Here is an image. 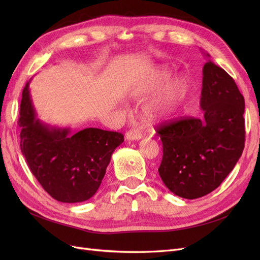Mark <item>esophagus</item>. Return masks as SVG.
Instances as JSON below:
<instances>
[{
    "mask_svg": "<svg viewBox=\"0 0 260 260\" xmlns=\"http://www.w3.org/2000/svg\"><path fill=\"white\" fill-rule=\"evenodd\" d=\"M142 138H143L142 132H141L137 128H132L129 131H127V133H125V139H127V140L135 141V140H140Z\"/></svg>",
    "mask_w": 260,
    "mask_h": 260,
    "instance_id": "34e87169",
    "label": "esophagus"
}]
</instances>
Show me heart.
<instances>
[{"mask_svg":"<svg viewBox=\"0 0 260 260\" xmlns=\"http://www.w3.org/2000/svg\"><path fill=\"white\" fill-rule=\"evenodd\" d=\"M171 77L170 70L162 68L157 74L155 85L160 86L166 83ZM188 82L183 76L174 78L165 88L161 93L157 96L145 109V115L149 120L156 121L167 118L175 109L180 105L186 95Z\"/></svg>","mask_w":260,"mask_h":260,"instance_id":"1","label":"heart"}]
</instances>
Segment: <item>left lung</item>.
<instances>
[{"label":"left lung","instance_id":"8db88e82","mask_svg":"<svg viewBox=\"0 0 260 260\" xmlns=\"http://www.w3.org/2000/svg\"><path fill=\"white\" fill-rule=\"evenodd\" d=\"M201 107L202 118L186 117L157 128L162 143L159 176L172 193L187 200L221 184L245 142L244 98L233 78L211 60L203 68Z\"/></svg>","mask_w":260,"mask_h":260}]
</instances>
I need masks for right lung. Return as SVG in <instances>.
Returning a JSON list of instances; mask_svg holds the SVG:
<instances>
[{"label": "right lung", "instance_id": "add662e5", "mask_svg": "<svg viewBox=\"0 0 260 260\" xmlns=\"http://www.w3.org/2000/svg\"><path fill=\"white\" fill-rule=\"evenodd\" d=\"M18 124L20 149L32 175L54 200L79 203L91 199L103 180L111 157L123 135L86 128L70 129L42 123L30 98L29 82L22 91Z\"/></svg>", "mask_w": 260, "mask_h": 260}]
</instances>
